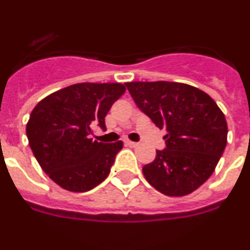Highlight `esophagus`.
Returning a JSON list of instances; mask_svg holds the SVG:
<instances>
[{"label": "esophagus", "instance_id": "34e87169", "mask_svg": "<svg viewBox=\"0 0 250 250\" xmlns=\"http://www.w3.org/2000/svg\"><path fill=\"white\" fill-rule=\"evenodd\" d=\"M125 146H128V147H136V146H138L137 142L128 141V140H127V141H125Z\"/></svg>", "mask_w": 250, "mask_h": 250}]
</instances>
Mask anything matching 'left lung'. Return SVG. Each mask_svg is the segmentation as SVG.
I'll return each mask as SVG.
<instances>
[{"instance_id": "obj_1", "label": "left lung", "mask_w": 250, "mask_h": 250, "mask_svg": "<svg viewBox=\"0 0 250 250\" xmlns=\"http://www.w3.org/2000/svg\"><path fill=\"white\" fill-rule=\"evenodd\" d=\"M137 106L164 129L167 148L142 167L155 189L170 197L187 196L215 170L228 142V123L215 100L182 83H125Z\"/></svg>"}]
</instances>
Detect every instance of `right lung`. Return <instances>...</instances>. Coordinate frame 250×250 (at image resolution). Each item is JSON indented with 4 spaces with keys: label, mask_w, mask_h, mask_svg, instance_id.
I'll use <instances>...</instances> for the list:
<instances>
[{
    "label": "right lung",
    "mask_w": 250,
    "mask_h": 250,
    "mask_svg": "<svg viewBox=\"0 0 250 250\" xmlns=\"http://www.w3.org/2000/svg\"><path fill=\"white\" fill-rule=\"evenodd\" d=\"M125 91L118 83H81L54 91L38 103L26 123L35 159L54 183L87 192L108 177L123 142L103 144L90 135Z\"/></svg>",
    "instance_id": "obj_1"
}]
</instances>
